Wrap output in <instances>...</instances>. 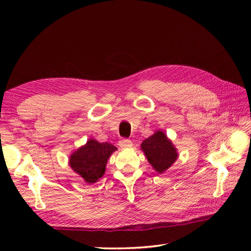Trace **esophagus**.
<instances>
[{"label": "esophagus", "mask_w": 251, "mask_h": 251, "mask_svg": "<svg viewBox=\"0 0 251 251\" xmlns=\"http://www.w3.org/2000/svg\"><path fill=\"white\" fill-rule=\"evenodd\" d=\"M119 146L121 148H130L132 146V142L129 139H121L119 141Z\"/></svg>", "instance_id": "obj_1"}]
</instances>
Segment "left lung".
<instances>
[{"label":"left lung","mask_w":251,"mask_h":251,"mask_svg":"<svg viewBox=\"0 0 251 251\" xmlns=\"http://www.w3.org/2000/svg\"><path fill=\"white\" fill-rule=\"evenodd\" d=\"M141 149L145 152L149 163L158 174L168 169L178 157L177 150L172 141H169L166 135L161 130H157L155 134L143 141Z\"/></svg>","instance_id":"8db88e82"}]
</instances>
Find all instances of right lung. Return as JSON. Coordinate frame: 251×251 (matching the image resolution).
<instances>
[{
  "instance_id": "right-lung-1",
  "label": "right lung",
  "mask_w": 251,
  "mask_h": 251,
  "mask_svg": "<svg viewBox=\"0 0 251 251\" xmlns=\"http://www.w3.org/2000/svg\"><path fill=\"white\" fill-rule=\"evenodd\" d=\"M116 148L109 142L89 139L70 156V166L88 183H95L103 176L105 164Z\"/></svg>"
}]
</instances>
